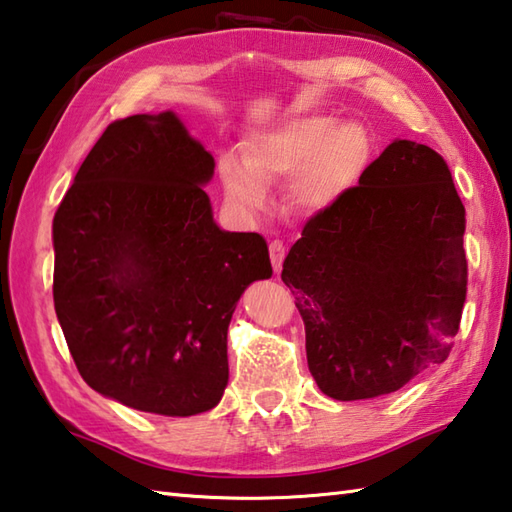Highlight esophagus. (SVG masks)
Returning a JSON list of instances; mask_svg holds the SVG:
<instances>
[{
  "label": "esophagus",
  "mask_w": 512,
  "mask_h": 512,
  "mask_svg": "<svg viewBox=\"0 0 512 512\" xmlns=\"http://www.w3.org/2000/svg\"><path fill=\"white\" fill-rule=\"evenodd\" d=\"M269 258H272L274 272H281L283 260H285V245H283V240H272V243H269Z\"/></svg>",
  "instance_id": "1"
}]
</instances>
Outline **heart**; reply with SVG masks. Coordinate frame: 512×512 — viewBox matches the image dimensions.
Masks as SVG:
<instances>
[{
	"mask_svg": "<svg viewBox=\"0 0 512 512\" xmlns=\"http://www.w3.org/2000/svg\"><path fill=\"white\" fill-rule=\"evenodd\" d=\"M370 153V133L361 124L339 127L332 118L314 115L249 142L245 162L223 156L218 178L231 205L256 211L265 202V187L296 175L294 205L318 211L334 205L354 185Z\"/></svg>",
	"mask_w": 512,
	"mask_h": 512,
	"instance_id": "heart-1",
	"label": "heart"
}]
</instances>
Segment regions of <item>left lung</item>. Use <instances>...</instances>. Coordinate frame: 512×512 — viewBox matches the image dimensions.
<instances>
[{
	"label": "left lung",
	"instance_id": "1",
	"mask_svg": "<svg viewBox=\"0 0 512 512\" xmlns=\"http://www.w3.org/2000/svg\"><path fill=\"white\" fill-rule=\"evenodd\" d=\"M466 211L437 151L394 140L283 263L327 397L374 399L443 363L468 289Z\"/></svg>",
	"mask_w": 512,
	"mask_h": 512
}]
</instances>
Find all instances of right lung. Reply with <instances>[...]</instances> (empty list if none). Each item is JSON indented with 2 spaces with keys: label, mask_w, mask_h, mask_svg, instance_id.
<instances>
[{
  "label": "right lung",
  "mask_w": 512,
  "mask_h": 512,
  "mask_svg": "<svg viewBox=\"0 0 512 512\" xmlns=\"http://www.w3.org/2000/svg\"><path fill=\"white\" fill-rule=\"evenodd\" d=\"M214 158L171 111L115 120L53 218V301L77 372L142 412L191 417L223 397L227 330L272 276L260 234L218 229Z\"/></svg>",
  "instance_id": "1"
}]
</instances>
